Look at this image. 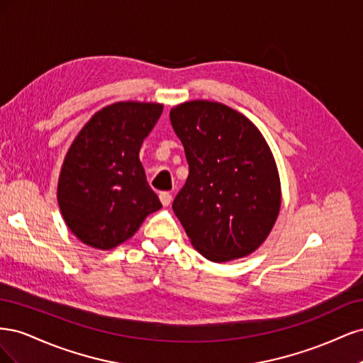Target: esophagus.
<instances>
[{
  "instance_id": "1",
  "label": "esophagus",
  "mask_w": 363,
  "mask_h": 363,
  "mask_svg": "<svg viewBox=\"0 0 363 363\" xmlns=\"http://www.w3.org/2000/svg\"><path fill=\"white\" fill-rule=\"evenodd\" d=\"M159 199H160L163 206H169L171 201H172V195L169 192H160L159 194Z\"/></svg>"
}]
</instances>
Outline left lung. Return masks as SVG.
Segmentation results:
<instances>
[{
	"label": "left lung",
	"mask_w": 363,
	"mask_h": 363,
	"mask_svg": "<svg viewBox=\"0 0 363 363\" xmlns=\"http://www.w3.org/2000/svg\"><path fill=\"white\" fill-rule=\"evenodd\" d=\"M169 119L189 175L172 203L192 245L212 262L245 257L280 211L276 162L257 127L221 103L189 101Z\"/></svg>",
	"instance_id": "8db88e82"
}]
</instances>
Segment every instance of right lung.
Listing matches in <instances>:
<instances>
[{"instance_id": "1", "label": "right lung", "mask_w": 363, "mask_h": 363, "mask_svg": "<svg viewBox=\"0 0 363 363\" xmlns=\"http://www.w3.org/2000/svg\"><path fill=\"white\" fill-rule=\"evenodd\" d=\"M162 111L155 103H115L96 112L74 139L57 200L65 223L86 245L111 250L123 244L162 207L139 160Z\"/></svg>"}]
</instances>
